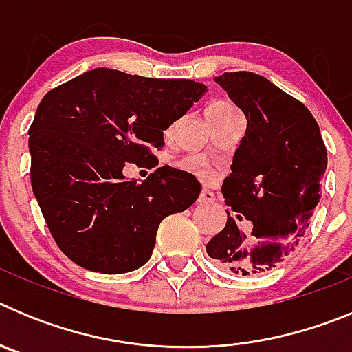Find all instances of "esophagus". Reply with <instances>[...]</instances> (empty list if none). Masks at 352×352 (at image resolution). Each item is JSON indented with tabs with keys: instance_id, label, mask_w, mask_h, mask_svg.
Here are the masks:
<instances>
[{
	"instance_id": "1",
	"label": "esophagus",
	"mask_w": 352,
	"mask_h": 352,
	"mask_svg": "<svg viewBox=\"0 0 352 352\" xmlns=\"http://www.w3.org/2000/svg\"><path fill=\"white\" fill-rule=\"evenodd\" d=\"M197 203L199 204H211V203H214L213 192H210V190H203V192H201V195H199V199H197Z\"/></svg>"
}]
</instances>
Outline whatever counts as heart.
Here are the masks:
<instances>
[{
  "mask_svg": "<svg viewBox=\"0 0 352 352\" xmlns=\"http://www.w3.org/2000/svg\"><path fill=\"white\" fill-rule=\"evenodd\" d=\"M236 113H239L238 109H236L231 102H227V100H217L213 102V104L208 105L206 109L208 120H219V118L231 116V114H236ZM188 166H190L192 169L197 170V174L201 176V178L204 179L211 178V170L206 169V167H204L199 160H195V158H190V160H188Z\"/></svg>",
  "mask_w": 352,
  "mask_h": 352,
  "instance_id": "1",
  "label": "heart"
}]
</instances>
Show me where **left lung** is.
<instances>
[{
  "label": "left lung",
  "instance_id": "left-lung-1",
  "mask_svg": "<svg viewBox=\"0 0 352 352\" xmlns=\"http://www.w3.org/2000/svg\"><path fill=\"white\" fill-rule=\"evenodd\" d=\"M247 116L232 173L223 179L226 227L206 252L223 270L257 275L280 264L298 247L321 199L328 155L310 111L266 77L226 72L214 77ZM248 219L252 231L239 223Z\"/></svg>",
  "mask_w": 352,
  "mask_h": 352
}]
</instances>
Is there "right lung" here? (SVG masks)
<instances>
[{
    "instance_id": "add662e5",
    "label": "right lung",
    "mask_w": 352,
    "mask_h": 352,
    "mask_svg": "<svg viewBox=\"0 0 352 352\" xmlns=\"http://www.w3.org/2000/svg\"><path fill=\"white\" fill-rule=\"evenodd\" d=\"M204 93L195 80L95 68L43 96L30 126L31 186L68 259L107 275L148 263L160 222L190 208L201 183L169 166L126 182L123 167L151 164L164 130Z\"/></svg>"
}]
</instances>
